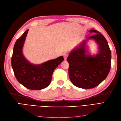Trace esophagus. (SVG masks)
Returning <instances> with one entry per match:
<instances>
[{
  "mask_svg": "<svg viewBox=\"0 0 121 121\" xmlns=\"http://www.w3.org/2000/svg\"><path fill=\"white\" fill-rule=\"evenodd\" d=\"M63 56L64 57V59L65 60L67 58V57L68 56V53L67 52H65L63 54Z\"/></svg>",
  "mask_w": 121,
  "mask_h": 121,
  "instance_id": "obj_1",
  "label": "esophagus"
}]
</instances>
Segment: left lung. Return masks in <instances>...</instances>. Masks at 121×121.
I'll use <instances>...</instances> for the list:
<instances>
[{"instance_id":"obj_1","label":"left lung","mask_w":121,"mask_h":121,"mask_svg":"<svg viewBox=\"0 0 121 121\" xmlns=\"http://www.w3.org/2000/svg\"><path fill=\"white\" fill-rule=\"evenodd\" d=\"M89 32L95 34L88 39L95 40L99 53L94 56L86 54V43L83 41L67 58L69 79L75 86L83 89L93 88L100 84L107 78L111 67V52L107 40L95 30Z\"/></svg>"}]
</instances>
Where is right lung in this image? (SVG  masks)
<instances>
[{
	"instance_id": "1",
	"label": "right lung",
	"mask_w": 121,
	"mask_h": 121,
	"mask_svg": "<svg viewBox=\"0 0 121 121\" xmlns=\"http://www.w3.org/2000/svg\"><path fill=\"white\" fill-rule=\"evenodd\" d=\"M29 29L17 39L13 47L12 66L17 80L31 90H41L48 86L53 72L64 60L63 56L50 60L39 65L30 64L22 53V48Z\"/></svg>"
}]
</instances>
